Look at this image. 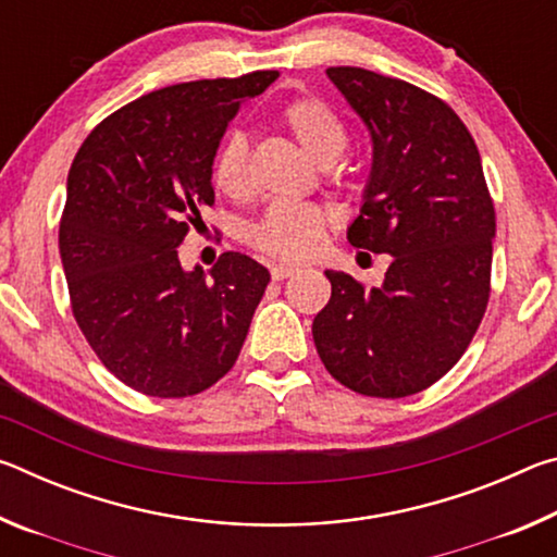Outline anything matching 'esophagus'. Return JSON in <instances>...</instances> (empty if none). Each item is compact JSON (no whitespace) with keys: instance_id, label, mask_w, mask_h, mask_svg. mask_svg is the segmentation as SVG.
Here are the masks:
<instances>
[{"instance_id":"34e87169","label":"esophagus","mask_w":557,"mask_h":557,"mask_svg":"<svg viewBox=\"0 0 557 557\" xmlns=\"http://www.w3.org/2000/svg\"><path fill=\"white\" fill-rule=\"evenodd\" d=\"M297 272H299V268H295V265H282V262H280V265H272L270 268V275H272V280H287V277H295L297 275Z\"/></svg>"}]
</instances>
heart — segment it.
Here are the masks:
<instances>
[{"instance_id": "obj_1", "label": "heart", "mask_w": 557, "mask_h": 557, "mask_svg": "<svg viewBox=\"0 0 557 557\" xmlns=\"http://www.w3.org/2000/svg\"><path fill=\"white\" fill-rule=\"evenodd\" d=\"M280 122L322 166L334 164L348 145L346 122L326 100L317 96L289 100L280 110ZM211 178L215 188L231 199H245L250 194V152L243 132H231L223 139L213 157ZM326 223V213L314 203L277 201L268 206L265 213L250 225L248 243L262 256L299 262L319 250Z\"/></svg>"}]
</instances>
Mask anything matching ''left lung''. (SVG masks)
Masks as SVG:
<instances>
[{
    "instance_id": "1",
    "label": "left lung",
    "mask_w": 557,
    "mask_h": 557,
    "mask_svg": "<svg viewBox=\"0 0 557 557\" xmlns=\"http://www.w3.org/2000/svg\"><path fill=\"white\" fill-rule=\"evenodd\" d=\"M326 75L369 125L373 166L348 243L388 252L381 287L326 270L317 354L371 398L437 383L482 324L492 295L494 201L465 122L445 100L391 75L332 65Z\"/></svg>"
}]
</instances>
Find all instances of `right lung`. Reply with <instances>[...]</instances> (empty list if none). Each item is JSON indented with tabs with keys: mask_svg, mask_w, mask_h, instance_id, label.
I'll list each match as a JSON object with an SVG mask.
<instances>
[{
	"mask_svg": "<svg viewBox=\"0 0 557 557\" xmlns=\"http://www.w3.org/2000/svg\"><path fill=\"white\" fill-rule=\"evenodd\" d=\"M277 71L191 81L127 102L81 145L59 248L71 309L102 366L137 393L188 398L233 369L270 272L223 252L209 275L176 248L213 206L228 122Z\"/></svg>",
	"mask_w": 557,
	"mask_h": 557,
	"instance_id": "obj_1",
	"label": "right lung"
}]
</instances>
